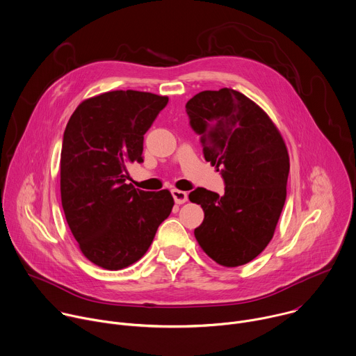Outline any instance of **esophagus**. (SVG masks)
<instances>
[{"instance_id":"obj_1","label":"esophagus","mask_w":356,"mask_h":356,"mask_svg":"<svg viewBox=\"0 0 356 356\" xmlns=\"http://www.w3.org/2000/svg\"><path fill=\"white\" fill-rule=\"evenodd\" d=\"M171 195H172V197H174V200H175L177 204H182V203L188 202V193L184 192V191L172 189V191H171Z\"/></svg>"}]
</instances>
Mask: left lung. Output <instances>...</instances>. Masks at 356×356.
<instances>
[{"instance_id": "1", "label": "left lung", "mask_w": 356, "mask_h": 356, "mask_svg": "<svg viewBox=\"0 0 356 356\" xmlns=\"http://www.w3.org/2000/svg\"><path fill=\"white\" fill-rule=\"evenodd\" d=\"M185 108L206 161L221 168L225 184L222 196L204 188L189 193L204 211L196 241L221 266L246 264L268 245L282 211L286 146L268 115L236 90L200 92Z\"/></svg>"}]
</instances>
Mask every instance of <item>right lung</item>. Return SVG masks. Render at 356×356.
Segmentation results:
<instances>
[{"instance_id":"obj_1","label":"right lung","mask_w":356,"mask_h":356,"mask_svg":"<svg viewBox=\"0 0 356 356\" xmlns=\"http://www.w3.org/2000/svg\"><path fill=\"white\" fill-rule=\"evenodd\" d=\"M167 96L114 90L82 102L71 115L61 150V202L82 253L96 266L121 270L150 248L170 216V191L145 192L127 165L142 163L143 135Z\"/></svg>"}]
</instances>
